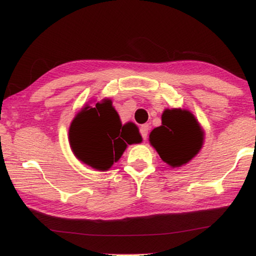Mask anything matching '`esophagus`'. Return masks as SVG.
I'll return each instance as SVG.
<instances>
[{
	"label": "esophagus",
	"instance_id": "34e87169",
	"mask_svg": "<svg viewBox=\"0 0 256 256\" xmlns=\"http://www.w3.org/2000/svg\"><path fill=\"white\" fill-rule=\"evenodd\" d=\"M148 130H149V126L148 124H142L141 128H140V132H141V135L143 140L146 138V136H148Z\"/></svg>",
	"mask_w": 256,
	"mask_h": 256
}]
</instances>
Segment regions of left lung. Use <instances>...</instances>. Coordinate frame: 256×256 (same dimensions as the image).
<instances>
[{
  "instance_id": "1",
  "label": "left lung",
  "mask_w": 256,
  "mask_h": 256,
  "mask_svg": "<svg viewBox=\"0 0 256 256\" xmlns=\"http://www.w3.org/2000/svg\"><path fill=\"white\" fill-rule=\"evenodd\" d=\"M205 132L194 115L182 108H166L162 124L154 128L149 142L163 162L171 168L188 164L198 155L204 144Z\"/></svg>"
}]
</instances>
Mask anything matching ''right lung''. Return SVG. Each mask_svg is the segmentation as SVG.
Returning a JSON list of instances; mask_svg holds the SVG:
<instances>
[{
	"instance_id": "right-lung-1",
	"label": "right lung",
	"mask_w": 256,
	"mask_h": 256,
	"mask_svg": "<svg viewBox=\"0 0 256 256\" xmlns=\"http://www.w3.org/2000/svg\"><path fill=\"white\" fill-rule=\"evenodd\" d=\"M68 142L79 160L107 171L128 144L142 142V136L132 122L122 124L112 100L104 99L94 106L86 104L76 115L68 129Z\"/></svg>"
}]
</instances>
